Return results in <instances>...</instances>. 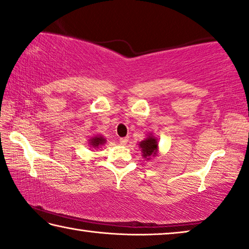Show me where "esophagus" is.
<instances>
[{
  "label": "esophagus",
  "mask_w": 249,
  "mask_h": 249,
  "mask_svg": "<svg viewBox=\"0 0 249 249\" xmlns=\"http://www.w3.org/2000/svg\"><path fill=\"white\" fill-rule=\"evenodd\" d=\"M127 142H128V137L127 136L122 137V139H120V143L122 145H126V144H127Z\"/></svg>",
  "instance_id": "34e87169"
}]
</instances>
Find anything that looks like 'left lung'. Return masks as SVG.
Instances as JSON below:
<instances>
[{
  "mask_svg": "<svg viewBox=\"0 0 249 249\" xmlns=\"http://www.w3.org/2000/svg\"><path fill=\"white\" fill-rule=\"evenodd\" d=\"M140 147L142 148V153H143L144 159L149 160L153 156H156L157 148H159V143L157 140L154 137L152 134H149L148 137L140 143Z\"/></svg>",
  "mask_w": 249,
  "mask_h": 249,
  "instance_id": "left-lung-1",
  "label": "left lung"
}]
</instances>
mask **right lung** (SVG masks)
I'll use <instances>...</instances> for the list:
<instances>
[{
  "label": "right lung",
  "mask_w": 249,
  "mask_h": 249,
  "mask_svg": "<svg viewBox=\"0 0 249 249\" xmlns=\"http://www.w3.org/2000/svg\"><path fill=\"white\" fill-rule=\"evenodd\" d=\"M89 145L92 146V147H94V148H98V146H101V145H104L105 143H106V140L104 139L103 136H101V135H96V136H94V137H92V139L89 140Z\"/></svg>",
  "instance_id": "right-lung-1"
}]
</instances>
